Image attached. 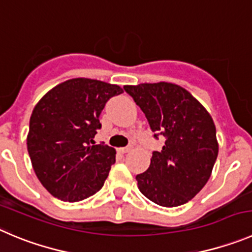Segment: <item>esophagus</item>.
Segmentation results:
<instances>
[{"label":"esophagus","mask_w":252,"mask_h":252,"mask_svg":"<svg viewBox=\"0 0 252 252\" xmlns=\"http://www.w3.org/2000/svg\"><path fill=\"white\" fill-rule=\"evenodd\" d=\"M119 152H121V153H123V154H124V153H128V152H130V150H131V147H130V145H129V147H124V148H119Z\"/></svg>","instance_id":"obj_1"}]
</instances>
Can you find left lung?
Masks as SVG:
<instances>
[{
  "instance_id": "obj_1",
  "label": "left lung",
  "mask_w": 252,
  "mask_h": 252,
  "mask_svg": "<svg viewBox=\"0 0 252 252\" xmlns=\"http://www.w3.org/2000/svg\"><path fill=\"white\" fill-rule=\"evenodd\" d=\"M145 114L155 139L165 138L153 152L147 171L135 179L144 196L165 208L191 200L208 183L219 145L208 110L183 87L166 82L124 86Z\"/></svg>"
}]
</instances>
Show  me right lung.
Instances as JSON below:
<instances>
[{
    "instance_id": "right-lung-1",
    "label": "right lung",
    "mask_w": 252,
    "mask_h": 252,
    "mask_svg": "<svg viewBox=\"0 0 252 252\" xmlns=\"http://www.w3.org/2000/svg\"><path fill=\"white\" fill-rule=\"evenodd\" d=\"M123 93L115 84L74 78L52 88L34 107L27 149L41 184L62 201L76 203L102 189L115 150L93 140L105 103Z\"/></svg>"
}]
</instances>
